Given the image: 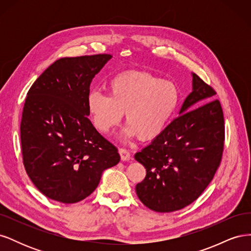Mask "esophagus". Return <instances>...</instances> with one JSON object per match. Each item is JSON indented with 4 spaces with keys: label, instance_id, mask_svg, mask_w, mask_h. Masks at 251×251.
Listing matches in <instances>:
<instances>
[{
    "label": "esophagus",
    "instance_id": "1",
    "mask_svg": "<svg viewBox=\"0 0 251 251\" xmlns=\"http://www.w3.org/2000/svg\"><path fill=\"white\" fill-rule=\"evenodd\" d=\"M119 155L123 161H128L131 159V153L126 149H119Z\"/></svg>",
    "mask_w": 251,
    "mask_h": 251
}]
</instances>
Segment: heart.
Segmentation results:
<instances>
[{
  "label": "heart",
  "instance_id": "heart-1",
  "mask_svg": "<svg viewBox=\"0 0 251 251\" xmlns=\"http://www.w3.org/2000/svg\"><path fill=\"white\" fill-rule=\"evenodd\" d=\"M109 95L91 92L87 100L93 125L102 134L119 125L126 113L123 139L151 140L168 126L176 112L180 92L176 83L147 72H126L109 82Z\"/></svg>",
  "mask_w": 251,
  "mask_h": 251
}]
</instances>
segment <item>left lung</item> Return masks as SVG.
<instances>
[{"label":"left lung","mask_w":251,"mask_h":251,"mask_svg":"<svg viewBox=\"0 0 251 251\" xmlns=\"http://www.w3.org/2000/svg\"><path fill=\"white\" fill-rule=\"evenodd\" d=\"M192 76L193 90L179 116L135 154L147 170L136 194L154 211H176L198 199L222 159L225 127L221 104L214 100V89L195 73Z\"/></svg>","instance_id":"1"}]
</instances>
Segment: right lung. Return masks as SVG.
<instances>
[{"label":"right lung","mask_w":251,"mask_h":251,"mask_svg":"<svg viewBox=\"0 0 251 251\" xmlns=\"http://www.w3.org/2000/svg\"><path fill=\"white\" fill-rule=\"evenodd\" d=\"M111 54L63 57L27 93L21 123L23 162L49 199L76 203L92 194L102 173L116 165L117 149L89 120L87 100Z\"/></svg>","instance_id":"1"}]
</instances>
